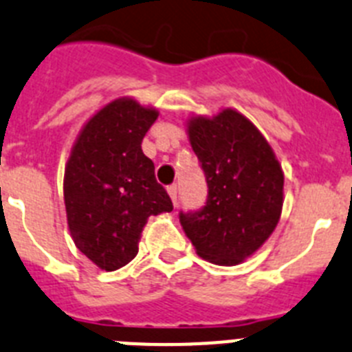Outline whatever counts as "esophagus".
<instances>
[{
  "instance_id": "esophagus-1",
  "label": "esophagus",
  "mask_w": 352,
  "mask_h": 352,
  "mask_svg": "<svg viewBox=\"0 0 352 352\" xmlns=\"http://www.w3.org/2000/svg\"><path fill=\"white\" fill-rule=\"evenodd\" d=\"M167 192H169V196L170 199H173L174 206L178 205V187H176V185H169V187H167Z\"/></svg>"
}]
</instances>
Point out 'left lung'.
I'll use <instances>...</instances> for the list:
<instances>
[{
    "mask_svg": "<svg viewBox=\"0 0 352 352\" xmlns=\"http://www.w3.org/2000/svg\"><path fill=\"white\" fill-rule=\"evenodd\" d=\"M188 140L208 183L206 205L179 213L196 253L215 265H239L265 244L283 208L285 176L272 147L233 108L190 117Z\"/></svg>",
    "mask_w": 352,
    "mask_h": 352,
    "instance_id": "1",
    "label": "left lung"
}]
</instances>
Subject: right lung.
Wrapping results in <instances>:
<instances>
[{
    "mask_svg": "<svg viewBox=\"0 0 352 352\" xmlns=\"http://www.w3.org/2000/svg\"><path fill=\"white\" fill-rule=\"evenodd\" d=\"M158 110L131 98L113 99L78 135L64 174L67 226L76 248L103 270H117L139 253L147 219L173 212V201L142 153Z\"/></svg>",
    "mask_w": 352,
    "mask_h": 352,
    "instance_id": "right-lung-1",
    "label": "right lung"
}]
</instances>
